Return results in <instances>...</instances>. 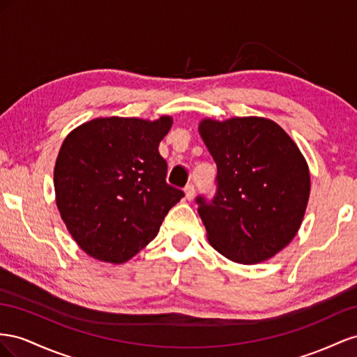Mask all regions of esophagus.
Returning a JSON list of instances; mask_svg holds the SVG:
<instances>
[{
	"label": "esophagus",
	"instance_id": "1",
	"mask_svg": "<svg viewBox=\"0 0 357 357\" xmlns=\"http://www.w3.org/2000/svg\"><path fill=\"white\" fill-rule=\"evenodd\" d=\"M184 191H185V197H187L188 200H191L192 197H195V184H188V185L184 188Z\"/></svg>",
	"mask_w": 357,
	"mask_h": 357
}]
</instances>
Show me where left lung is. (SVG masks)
Masks as SVG:
<instances>
[{
  "label": "left lung",
  "mask_w": 357,
  "mask_h": 357,
  "mask_svg": "<svg viewBox=\"0 0 357 357\" xmlns=\"http://www.w3.org/2000/svg\"><path fill=\"white\" fill-rule=\"evenodd\" d=\"M217 162L215 195L196 197L211 245L236 263L275 256L296 236L310 197V172L296 144L271 119H203Z\"/></svg>",
  "instance_id": "1"
}]
</instances>
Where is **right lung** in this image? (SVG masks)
Returning a JSON list of instances; mask_svg holds the SVG:
<instances>
[{"label":"right lung","mask_w":357,"mask_h":357,"mask_svg":"<svg viewBox=\"0 0 357 357\" xmlns=\"http://www.w3.org/2000/svg\"><path fill=\"white\" fill-rule=\"evenodd\" d=\"M172 118H97L66 137L55 165L56 205L91 257L124 263L157 236L184 191L166 182L158 145Z\"/></svg>","instance_id":"1"}]
</instances>
